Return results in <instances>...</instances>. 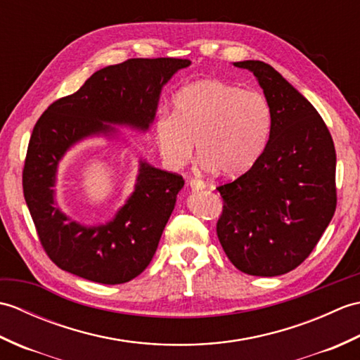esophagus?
<instances>
[{"instance_id":"1","label":"esophagus","mask_w":360,"mask_h":360,"mask_svg":"<svg viewBox=\"0 0 360 360\" xmlns=\"http://www.w3.org/2000/svg\"><path fill=\"white\" fill-rule=\"evenodd\" d=\"M188 187L193 190V192H200V190L205 188V184L201 179H190L188 181Z\"/></svg>"}]
</instances>
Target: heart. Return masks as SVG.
Returning a JSON list of instances; mask_svg holds the SVG:
<instances>
[{
  "label": "heart",
  "instance_id": "heart-1",
  "mask_svg": "<svg viewBox=\"0 0 360 360\" xmlns=\"http://www.w3.org/2000/svg\"><path fill=\"white\" fill-rule=\"evenodd\" d=\"M173 116H160L155 136L172 167L196 155L205 170L238 176L255 165L272 131V110L258 91L221 80H200L174 97Z\"/></svg>",
  "mask_w": 360,
  "mask_h": 360
}]
</instances>
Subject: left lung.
<instances>
[{"instance_id": "1", "label": "left lung", "mask_w": 360, "mask_h": 360, "mask_svg": "<svg viewBox=\"0 0 360 360\" xmlns=\"http://www.w3.org/2000/svg\"><path fill=\"white\" fill-rule=\"evenodd\" d=\"M254 72L272 110V131L255 165L217 187L218 240L244 274L275 277L309 257L338 204L335 148L317 110L271 65L233 63Z\"/></svg>"}]
</instances>
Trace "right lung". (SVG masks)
<instances>
[{"instance_id":"1","label":"right lung","mask_w":360,"mask_h":360,"mask_svg":"<svg viewBox=\"0 0 360 360\" xmlns=\"http://www.w3.org/2000/svg\"><path fill=\"white\" fill-rule=\"evenodd\" d=\"M186 58H129L94 72L37 120L22 168V192L46 254L60 269L102 285H120L145 271L184 187L182 176L139 162L134 192L106 224L83 226L56 205L57 168L75 143L114 134V125L147 131L159 94Z\"/></svg>"}]
</instances>
